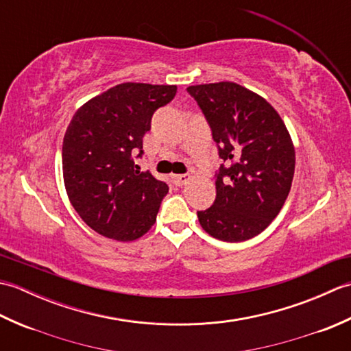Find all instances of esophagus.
I'll list each match as a JSON object with an SVG mask.
<instances>
[{"mask_svg": "<svg viewBox=\"0 0 351 351\" xmlns=\"http://www.w3.org/2000/svg\"><path fill=\"white\" fill-rule=\"evenodd\" d=\"M190 181V175H173V182L178 187H182Z\"/></svg>", "mask_w": 351, "mask_h": 351, "instance_id": "34e87169", "label": "esophagus"}]
</instances>
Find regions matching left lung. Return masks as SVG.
<instances>
[{
  "label": "left lung",
  "instance_id": "8db88e82",
  "mask_svg": "<svg viewBox=\"0 0 351 351\" xmlns=\"http://www.w3.org/2000/svg\"><path fill=\"white\" fill-rule=\"evenodd\" d=\"M226 161L215 176L213 206L197 211L205 232L221 241L250 240L270 225L289 195L295 169L293 140L263 96L230 81L190 86Z\"/></svg>",
  "mask_w": 351,
  "mask_h": 351
}]
</instances>
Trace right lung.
Listing matches in <instances>:
<instances>
[{
	"label": "right lung",
	"instance_id": "obj_1",
	"mask_svg": "<svg viewBox=\"0 0 351 351\" xmlns=\"http://www.w3.org/2000/svg\"><path fill=\"white\" fill-rule=\"evenodd\" d=\"M176 86L122 83L81 106L64 132L63 180L72 206L87 226L116 241H134L156 221L167 184L140 171L143 136L156 108Z\"/></svg>",
	"mask_w": 351,
	"mask_h": 351
}]
</instances>
